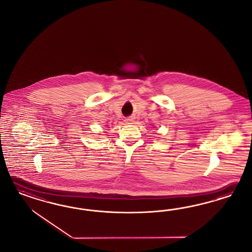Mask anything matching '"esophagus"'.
Masks as SVG:
<instances>
[{"label": "esophagus", "instance_id": "1", "mask_svg": "<svg viewBox=\"0 0 252 252\" xmlns=\"http://www.w3.org/2000/svg\"><path fill=\"white\" fill-rule=\"evenodd\" d=\"M125 121H126V124H133L135 120H134V118H133V117H128V118H126Z\"/></svg>", "mask_w": 252, "mask_h": 252}]
</instances>
